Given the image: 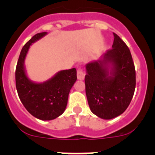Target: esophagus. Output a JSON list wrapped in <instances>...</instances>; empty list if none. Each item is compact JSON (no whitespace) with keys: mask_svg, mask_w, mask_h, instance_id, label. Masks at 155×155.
I'll return each instance as SVG.
<instances>
[{"mask_svg":"<svg viewBox=\"0 0 155 155\" xmlns=\"http://www.w3.org/2000/svg\"><path fill=\"white\" fill-rule=\"evenodd\" d=\"M84 76H85V74H84V72L83 71V70L81 69V68H79L78 70V73H77V77H78V80H84Z\"/></svg>","mask_w":155,"mask_h":155,"instance_id":"34e87169","label":"esophagus"}]
</instances>
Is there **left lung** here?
<instances>
[{
	"instance_id": "8db88e82",
	"label": "left lung",
	"mask_w": 155,
	"mask_h": 155,
	"mask_svg": "<svg viewBox=\"0 0 155 155\" xmlns=\"http://www.w3.org/2000/svg\"><path fill=\"white\" fill-rule=\"evenodd\" d=\"M112 50L85 65V91L90 109L112 120L125 112L136 86V72L129 48L116 34Z\"/></svg>"
}]
</instances>
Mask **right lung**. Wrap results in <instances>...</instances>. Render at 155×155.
Returning a JSON list of instances; mask_svg holds the SVG:
<instances>
[{
    "instance_id": "1",
    "label": "right lung",
    "mask_w": 155,
    "mask_h": 155,
    "mask_svg": "<svg viewBox=\"0 0 155 155\" xmlns=\"http://www.w3.org/2000/svg\"><path fill=\"white\" fill-rule=\"evenodd\" d=\"M46 35V31L36 34L23 46L15 71L16 88L21 103L34 117L45 121L64 113L70 91L77 81L75 68L58 71L43 82L33 81L28 78L25 61L30 46Z\"/></svg>"
}]
</instances>
